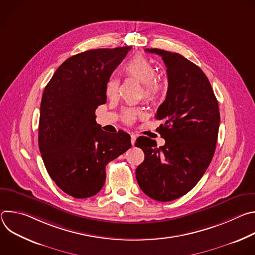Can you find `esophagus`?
Instances as JSON below:
<instances>
[{
    "label": "esophagus",
    "mask_w": 255,
    "mask_h": 255,
    "mask_svg": "<svg viewBox=\"0 0 255 255\" xmlns=\"http://www.w3.org/2000/svg\"><path fill=\"white\" fill-rule=\"evenodd\" d=\"M135 141H136V135L131 134V144H132V145H134Z\"/></svg>",
    "instance_id": "obj_1"
}]
</instances>
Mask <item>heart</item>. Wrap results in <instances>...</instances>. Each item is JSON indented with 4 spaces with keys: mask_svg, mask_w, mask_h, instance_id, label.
Here are the masks:
<instances>
[{
    "mask_svg": "<svg viewBox=\"0 0 255 255\" xmlns=\"http://www.w3.org/2000/svg\"><path fill=\"white\" fill-rule=\"evenodd\" d=\"M123 72L126 78L135 80L142 85V94L145 101L149 103L158 102L165 94L166 82L163 77L155 74L153 63L143 55H135L129 59L123 66ZM119 82L116 79H110L106 85V95L109 99H115L118 96ZM143 113L138 109H127L123 112L124 123L131 125Z\"/></svg>",
    "mask_w": 255,
    "mask_h": 255,
    "instance_id": "heart-1",
    "label": "heart"
}]
</instances>
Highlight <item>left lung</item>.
I'll use <instances>...</instances> for the list:
<instances>
[{
  "mask_svg": "<svg viewBox=\"0 0 255 255\" xmlns=\"http://www.w3.org/2000/svg\"><path fill=\"white\" fill-rule=\"evenodd\" d=\"M145 51L161 56L168 80L164 102L156 112L163 120L158 132L163 146L148 137L137 138L144 152L136 168L140 189L159 202L189 193L208 168L216 149L220 112L211 84L203 70L178 53L157 48Z\"/></svg>",
  "mask_w": 255,
  "mask_h": 255,
  "instance_id": "obj_1",
  "label": "left lung"
}]
</instances>
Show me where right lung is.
<instances>
[{
    "label": "right lung",
    "mask_w": 255,
    "mask_h": 255,
    "mask_svg": "<svg viewBox=\"0 0 255 255\" xmlns=\"http://www.w3.org/2000/svg\"><path fill=\"white\" fill-rule=\"evenodd\" d=\"M131 46L92 49L67 58L44 89L38 128L41 156L52 180L65 194H98L106 165L131 147L130 135L108 134L95 111L107 100L106 85Z\"/></svg>",
    "instance_id": "1"
}]
</instances>
